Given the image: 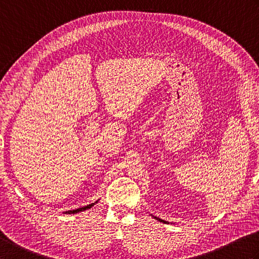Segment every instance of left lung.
I'll use <instances>...</instances> for the list:
<instances>
[{
    "label": "left lung",
    "mask_w": 259,
    "mask_h": 259,
    "mask_svg": "<svg viewBox=\"0 0 259 259\" xmlns=\"http://www.w3.org/2000/svg\"><path fill=\"white\" fill-rule=\"evenodd\" d=\"M155 218L157 219V221H159V222H161V223H166V222L162 221V219H160V218H157V217H155Z\"/></svg>",
    "instance_id": "1"
}]
</instances>
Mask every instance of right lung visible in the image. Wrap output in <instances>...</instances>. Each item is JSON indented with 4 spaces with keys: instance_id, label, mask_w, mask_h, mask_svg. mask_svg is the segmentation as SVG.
<instances>
[{
    "instance_id": "1",
    "label": "right lung",
    "mask_w": 259,
    "mask_h": 259,
    "mask_svg": "<svg viewBox=\"0 0 259 259\" xmlns=\"http://www.w3.org/2000/svg\"><path fill=\"white\" fill-rule=\"evenodd\" d=\"M95 203H90V205H87L84 207H81V208H78V209H74V210H69V211H65V213H75V212H79V211H83L85 210V209H89L91 208Z\"/></svg>"
}]
</instances>
